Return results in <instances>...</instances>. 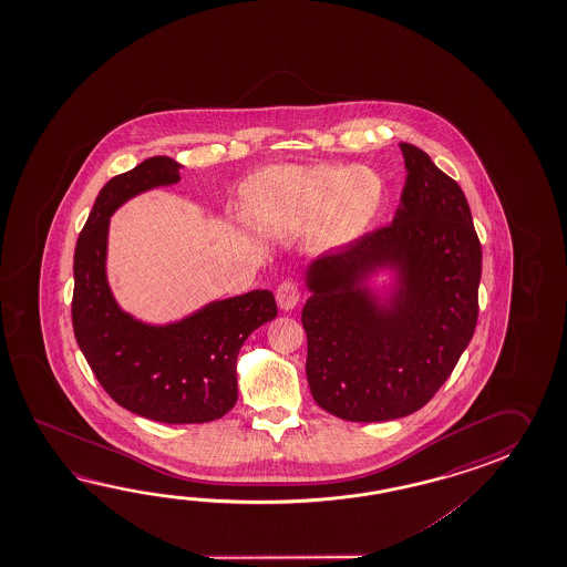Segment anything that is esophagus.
Listing matches in <instances>:
<instances>
[{
  "label": "esophagus",
  "mask_w": 567,
  "mask_h": 567,
  "mask_svg": "<svg viewBox=\"0 0 567 567\" xmlns=\"http://www.w3.org/2000/svg\"><path fill=\"white\" fill-rule=\"evenodd\" d=\"M276 300H278V306L281 310L296 308L298 301H300V288H298V284L291 281V279L279 284L278 291H276Z\"/></svg>",
  "instance_id": "34e87169"
}]
</instances>
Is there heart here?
I'll use <instances>...</instances> for the list:
<instances>
[{
    "label": "heart",
    "mask_w": 567,
    "mask_h": 567,
    "mask_svg": "<svg viewBox=\"0 0 567 567\" xmlns=\"http://www.w3.org/2000/svg\"><path fill=\"white\" fill-rule=\"evenodd\" d=\"M383 190V181L362 166L284 164L251 174L243 203L257 227L291 233L308 225L310 241L330 249L361 237L381 208Z\"/></svg>",
    "instance_id": "1"
}]
</instances>
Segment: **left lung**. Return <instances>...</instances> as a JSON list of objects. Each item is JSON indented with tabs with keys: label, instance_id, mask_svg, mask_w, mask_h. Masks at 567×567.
Returning <instances> with one entry per match:
<instances>
[{
	"label": "left lung",
	"instance_id": "left-lung-1",
	"mask_svg": "<svg viewBox=\"0 0 567 567\" xmlns=\"http://www.w3.org/2000/svg\"><path fill=\"white\" fill-rule=\"evenodd\" d=\"M393 223L306 267V377L322 410L386 422L423 408L454 371L478 320L482 249L458 182L411 144ZM394 274L379 297L368 279Z\"/></svg>",
	"mask_w": 567,
	"mask_h": 567
}]
</instances>
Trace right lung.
Instances as JSON below:
<instances>
[{
    "instance_id": "right-lung-1",
    "label": "right lung",
    "mask_w": 567,
    "mask_h": 567,
    "mask_svg": "<svg viewBox=\"0 0 567 567\" xmlns=\"http://www.w3.org/2000/svg\"><path fill=\"white\" fill-rule=\"evenodd\" d=\"M172 157H147L101 188L74 249L73 328L96 381L121 408L162 423H205L237 403V357L278 316L269 289H254L169 322L123 312L107 281L109 218L137 194L181 181Z\"/></svg>"
}]
</instances>
